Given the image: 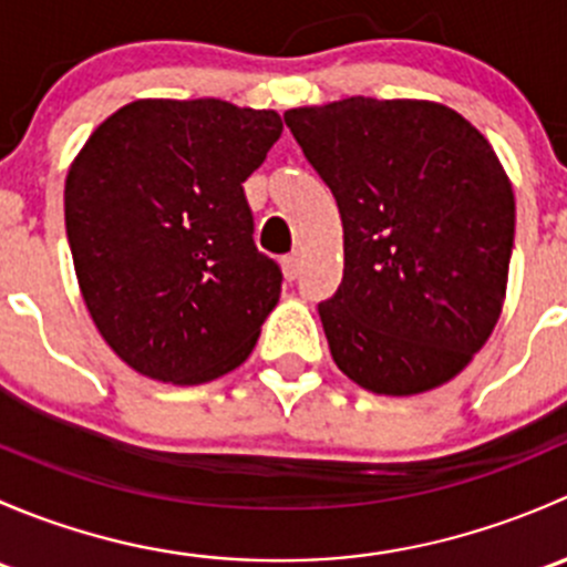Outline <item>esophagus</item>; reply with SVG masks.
Masks as SVG:
<instances>
[{"mask_svg":"<svg viewBox=\"0 0 567 567\" xmlns=\"http://www.w3.org/2000/svg\"><path fill=\"white\" fill-rule=\"evenodd\" d=\"M282 271H285V279H290V282H293L296 277H299V271H301V257L299 255H288L282 260Z\"/></svg>","mask_w":567,"mask_h":567,"instance_id":"1","label":"esophagus"}]
</instances>
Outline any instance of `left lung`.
Here are the masks:
<instances>
[{
    "mask_svg": "<svg viewBox=\"0 0 567 567\" xmlns=\"http://www.w3.org/2000/svg\"><path fill=\"white\" fill-rule=\"evenodd\" d=\"M342 219V282L318 316L337 368L375 394L447 384L502 316L516 197L455 109L353 99L285 112Z\"/></svg>",
    "mask_w": 567,
    "mask_h": 567,
    "instance_id": "left-lung-1",
    "label": "left lung"
}]
</instances>
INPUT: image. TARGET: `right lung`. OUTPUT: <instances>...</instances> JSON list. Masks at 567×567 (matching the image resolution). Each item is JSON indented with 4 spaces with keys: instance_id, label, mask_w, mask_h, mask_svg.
<instances>
[{
    "instance_id": "add662e5",
    "label": "right lung",
    "mask_w": 567,
    "mask_h": 567,
    "mask_svg": "<svg viewBox=\"0 0 567 567\" xmlns=\"http://www.w3.org/2000/svg\"><path fill=\"white\" fill-rule=\"evenodd\" d=\"M282 134L274 109L131 101L65 177V230L95 329L167 384L230 373L277 307L282 271L251 241L244 181Z\"/></svg>"
}]
</instances>
